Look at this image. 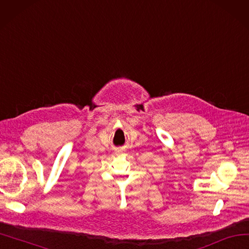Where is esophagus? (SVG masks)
<instances>
[{"mask_svg":"<svg viewBox=\"0 0 249 249\" xmlns=\"http://www.w3.org/2000/svg\"><path fill=\"white\" fill-rule=\"evenodd\" d=\"M122 153H123V150H122V149H117V150L115 151L116 155H119V154H122Z\"/></svg>","mask_w":249,"mask_h":249,"instance_id":"34e87169","label":"esophagus"}]
</instances>
